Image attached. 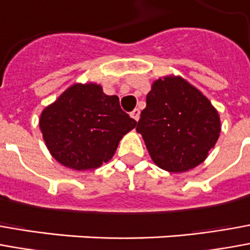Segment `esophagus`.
I'll return each mask as SVG.
<instances>
[{"label":"esophagus","instance_id":"esophagus-1","mask_svg":"<svg viewBox=\"0 0 250 250\" xmlns=\"http://www.w3.org/2000/svg\"><path fill=\"white\" fill-rule=\"evenodd\" d=\"M130 115H132V118H133V120L139 121V118H140V110H139V108H135V110L130 113Z\"/></svg>","mask_w":250,"mask_h":250}]
</instances>
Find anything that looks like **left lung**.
Segmentation results:
<instances>
[{
  "instance_id": "obj_1",
  "label": "left lung",
  "mask_w": 250,
  "mask_h": 250,
  "mask_svg": "<svg viewBox=\"0 0 250 250\" xmlns=\"http://www.w3.org/2000/svg\"><path fill=\"white\" fill-rule=\"evenodd\" d=\"M136 130L155 165L184 173L206 161L220 133L218 111L182 77L167 76L152 84Z\"/></svg>"
}]
</instances>
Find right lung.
Returning <instances> with one entry per match:
<instances>
[{
    "mask_svg": "<svg viewBox=\"0 0 250 250\" xmlns=\"http://www.w3.org/2000/svg\"><path fill=\"white\" fill-rule=\"evenodd\" d=\"M136 124L118 96L106 95L101 85L89 83L73 84L44 108L39 128L56 161L84 171L110 161L122 136Z\"/></svg>",
    "mask_w": 250,
    "mask_h": 250,
    "instance_id": "add662e5",
    "label": "right lung"
}]
</instances>
